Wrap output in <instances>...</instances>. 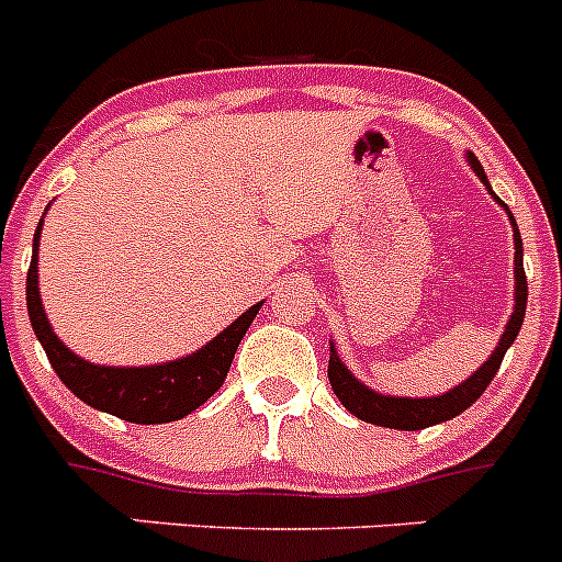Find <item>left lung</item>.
I'll return each instance as SVG.
<instances>
[{
    "label": "left lung",
    "mask_w": 562,
    "mask_h": 562,
    "mask_svg": "<svg viewBox=\"0 0 562 562\" xmlns=\"http://www.w3.org/2000/svg\"><path fill=\"white\" fill-rule=\"evenodd\" d=\"M467 162L475 171L481 182L486 186L490 196L498 202L501 207L509 216V225H513V236H515V306L513 315L506 321L504 335H501L498 346L484 362H481V369L473 371V374L467 376L464 382H459L456 389L445 391L439 396H391V394H380V391L369 389L366 382L357 380L349 369H346V362L337 357L335 346L329 342V382L331 391L337 394V400L346 405V411L357 416L362 422H371V425H380V428H394V430H422L430 428V425H439V422L456 419L461 411H467L479 400L481 394L486 391V385L493 382L495 371L501 369V360H504L506 349L513 346L515 337H518L520 324H524L526 315V295H529V286H526V272H524V241H520L518 225H515L513 211L504 205V202L495 196V191L490 188V180H486L484 168L481 162L475 160V154L467 151Z\"/></svg>",
    "instance_id": "8db88e82"
}]
</instances>
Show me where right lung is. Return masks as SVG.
Returning a JSON list of instances; mask_svg holds the SVG:
<instances>
[{
	"label": "right lung",
	"instance_id": "1",
	"mask_svg": "<svg viewBox=\"0 0 562 562\" xmlns=\"http://www.w3.org/2000/svg\"><path fill=\"white\" fill-rule=\"evenodd\" d=\"M42 225L44 216L33 236V258L27 270V315L38 342L47 351L49 366L78 400L87 402L89 408L134 422V425H162V422H177L188 416L222 389L238 342L247 335L252 317L258 315L265 301L241 312L227 329L180 360L154 362V366H98L67 349L49 326L42 295H38Z\"/></svg>",
	"mask_w": 562,
	"mask_h": 562
}]
</instances>
